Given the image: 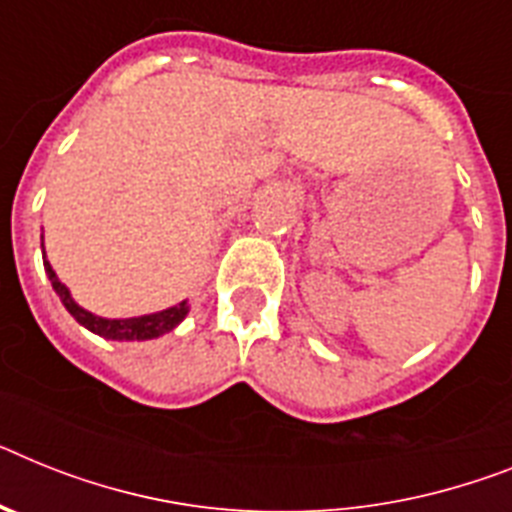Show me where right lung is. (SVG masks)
<instances>
[{
	"instance_id": "add662e5",
	"label": "right lung",
	"mask_w": 512,
	"mask_h": 512,
	"mask_svg": "<svg viewBox=\"0 0 512 512\" xmlns=\"http://www.w3.org/2000/svg\"><path fill=\"white\" fill-rule=\"evenodd\" d=\"M44 268L49 273V281L54 286V291L59 294L62 304L67 307L72 317H75L80 325L90 330V333H96V336L111 338V341H148V338H158L163 333H169L174 330L179 322L184 320L187 315V302L176 304V307L163 309V312H156V315H143V317H130V320H103V317L90 315L88 309L77 307L75 299L70 296L67 286L57 278V273L51 270V265L44 260Z\"/></svg>"
}]
</instances>
